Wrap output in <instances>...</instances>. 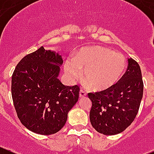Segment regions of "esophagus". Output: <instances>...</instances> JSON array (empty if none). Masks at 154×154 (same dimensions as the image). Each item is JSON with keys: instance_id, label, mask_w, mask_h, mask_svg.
I'll return each mask as SVG.
<instances>
[{"instance_id": "obj_1", "label": "esophagus", "mask_w": 154, "mask_h": 154, "mask_svg": "<svg viewBox=\"0 0 154 154\" xmlns=\"http://www.w3.org/2000/svg\"><path fill=\"white\" fill-rule=\"evenodd\" d=\"M79 95H80V97H84L87 96V92L84 90L81 89L80 91V94Z\"/></svg>"}]
</instances>
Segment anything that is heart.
<instances>
[{
  "label": "heart",
  "mask_w": 154,
  "mask_h": 154,
  "mask_svg": "<svg viewBox=\"0 0 154 154\" xmlns=\"http://www.w3.org/2000/svg\"><path fill=\"white\" fill-rule=\"evenodd\" d=\"M127 67L123 54L103 47H88L80 49L74 59H67L64 71L74 82L82 75L88 84L96 90H106L120 80Z\"/></svg>",
  "instance_id": "obj_1"
}]
</instances>
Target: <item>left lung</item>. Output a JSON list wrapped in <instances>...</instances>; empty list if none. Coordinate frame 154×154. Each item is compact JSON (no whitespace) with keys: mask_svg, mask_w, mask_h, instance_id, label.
<instances>
[{"mask_svg":"<svg viewBox=\"0 0 154 154\" xmlns=\"http://www.w3.org/2000/svg\"><path fill=\"white\" fill-rule=\"evenodd\" d=\"M143 93V82L139 64L128 59L125 74L113 87L88 93L92 101L90 120L97 132L115 135L132 124L137 114Z\"/></svg>","mask_w":154,"mask_h":154,"instance_id":"left-lung-1","label":"left lung"}]
</instances>
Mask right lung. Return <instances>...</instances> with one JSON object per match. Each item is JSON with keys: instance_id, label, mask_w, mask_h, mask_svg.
<instances>
[{"instance_id": "1", "label": "right lung", "mask_w": 154, "mask_h": 154, "mask_svg": "<svg viewBox=\"0 0 154 154\" xmlns=\"http://www.w3.org/2000/svg\"><path fill=\"white\" fill-rule=\"evenodd\" d=\"M63 59L41 47L26 55L12 74L11 95L21 124L41 135L58 132L78 100L80 87L64 86L57 78Z\"/></svg>"}]
</instances>
